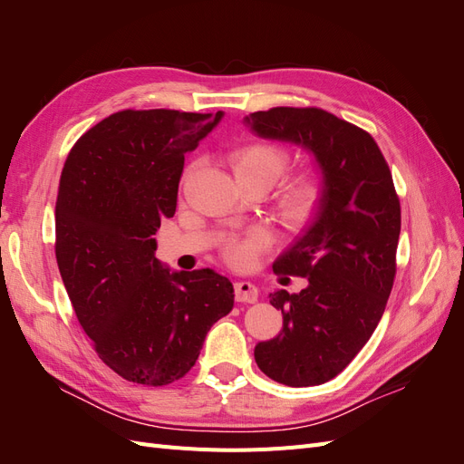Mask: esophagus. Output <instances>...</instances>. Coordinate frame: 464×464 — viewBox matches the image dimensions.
<instances>
[{"label": "esophagus", "mask_w": 464, "mask_h": 464, "mask_svg": "<svg viewBox=\"0 0 464 464\" xmlns=\"http://www.w3.org/2000/svg\"><path fill=\"white\" fill-rule=\"evenodd\" d=\"M234 294L237 302H246V304H254L259 296V290L256 285L247 283V280H240V283L234 285Z\"/></svg>", "instance_id": "esophagus-1"}]
</instances>
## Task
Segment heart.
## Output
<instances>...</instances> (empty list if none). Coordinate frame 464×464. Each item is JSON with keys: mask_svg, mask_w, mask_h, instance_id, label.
<instances>
[{"mask_svg": "<svg viewBox=\"0 0 464 464\" xmlns=\"http://www.w3.org/2000/svg\"><path fill=\"white\" fill-rule=\"evenodd\" d=\"M288 160V152L271 143H249L230 154V166L240 184L261 181L269 188L285 174ZM323 199H325V186L317 174L307 172L294 176L280 189L276 201L278 217L286 227L300 228L319 213ZM269 246L271 242L265 232L251 230L244 236L227 240L222 247V257L232 269L249 271L257 265L259 257L269 249Z\"/></svg>", "mask_w": 464, "mask_h": 464, "instance_id": "1", "label": "heart"}]
</instances>
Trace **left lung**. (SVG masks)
<instances>
[{"instance_id":"left-lung-1","label":"left lung","mask_w":464,"mask_h":464,"mask_svg":"<svg viewBox=\"0 0 464 464\" xmlns=\"http://www.w3.org/2000/svg\"><path fill=\"white\" fill-rule=\"evenodd\" d=\"M246 123L259 137L310 150L325 199L273 271L307 278L300 294L276 290L283 331L256 346L259 370L288 387L339 375L382 319L397 275L401 203L373 137L321 108L278 106Z\"/></svg>"}]
</instances>
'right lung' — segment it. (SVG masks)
<instances>
[{
	"label": "right lung",
	"mask_w": 464,
	"mask_h": 464,
	"mask_svg": "<svg viewBox=\"0 0 464 464\" xmlns=\"http://www.w3.org/2000/svg\"><path fill=\"white\" fill-rule=\"evenodd\" d=\"M224 114L121 110L79 137L55 201V259L82 331L108 368L162 387L199 358L234 286L210 269L170 273L154 234L176 213L186 154Z\"/></svg>",
	"instance_id": "1"
}]
</instances>
